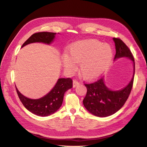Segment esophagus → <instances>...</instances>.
Returning a JSON list of instances; mask_svg holds the SVG:
<instances>
[{
  "label": "esophagus",
  "mask_w": 147,
  "mask_h": 147,
  "mask_svg": "<svg viewBox=\"0 0 147 147\" xmlns=\"http://www.w3.org/2000/svg\"><path fill=\"white\" fill-rule=\"evenodd\" d=\"M80 83L78 82H77L76 80H74L73 82V88H75L76 86H77L78 85H79Z\"/></svg>",
  "instance_id": "obj_1"
}]
</instances>
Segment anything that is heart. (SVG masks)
<instances>
[{
  "label": "heart",
  "instance_id": "obj_1",
  "mask_svg": "<svg viewBox=\"0 0 147 147\" xmlns=\"http://www.w3.org/2000/svg\"><path fill=\"white\" fill-rule=\"evenodd\" d=\"M114 57L111 46L98 40L90 39L74 43L64 54L62 65L68 73L76 70L80 63V72L86 80H94L104 74L110 66Z\"/></svg>",
  "mask_w": 147,
  "mask_h": 147
}]
</instances>
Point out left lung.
I'll return each mask as SVG.
<instances>
[{
	"label": "left lung",
	"instance_id": "8db88e82",
	"mask_svg": "<svg viewBox=\"0 0 147 147\" xmlns=\"http://www.w3.org/2000/svg\"><path fill=\"white\" fill-rule=\"evenodd\" d=\"M115 46L114 61L117 59L126 57L133 61V74L129 83L119 90H112L106 86L104 77L91 84H85L86 95L83 99V105L90 113L97 117H107L115 114L125 104L131 91L135 64L133 56L129 48L119 38H113Z\"/></svg>",
	"mask_w": 147,
	"mask_h": 147
}]
</instances>
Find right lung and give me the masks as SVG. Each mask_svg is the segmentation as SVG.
<instances>
[{"mask_svg":"<svg viewBox=\"0 0 147 147\" xmlns=\"http://www.w3.org/2000/svg\"><path fill=\"white\" fill-rule=\"evenodd\" d=\"M56 33L39 32L33 34L23 43L21 48L32 43H43L51 45L54 42ZM73 87L71 78H59L53 88L47 94L38 99H32L22 95L16 86L22 104L27 110L38 116L45 117L54 114L61 107L65 92Z\"/></svg>","mask_w":147,"mask_h":147,"instance_id":"1","label":"right lung"}]
</instances>
